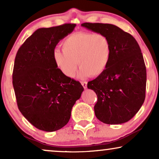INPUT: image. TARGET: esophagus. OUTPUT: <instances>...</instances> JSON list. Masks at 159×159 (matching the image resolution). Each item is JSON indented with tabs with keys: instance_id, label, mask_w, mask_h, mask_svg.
<instances>
[{
	"instance_id": "obj_1",
	"label": "esophagus",
	"mask_w": 159,
	"mask_h": 159,
	"mask_svg": "<svg viewBox=\"0 0 159 159\" xmlns=\"http://www.w3.org/2000/svg\"><path fill=\"white\" fill-rule=\"evenodd\" d=\"M81 84L84 89H86L87 87H88V82H81Z\"/></svg>"
}]
</instances>
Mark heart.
<instances>
[{
    "mask_svg": "<svg viewBox=\"0 0 159 159\" xmlns=\"http://www.w3.org/2000/svg\"><path fill=\"white\" fill-rule=\"evenodd\" d=\"M63 51L55 49L53 58L56 66L66 77H72L80 66L78 76L98 77L109 64L111 43L103 34L78 32L66 37L61 43Z\"/></svg>",
    "mask_w": 159,
    "mask_h": 159,
    "instance_id": "obj_1",
    "label": "heart"
}]
</instances>
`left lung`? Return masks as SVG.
<instances>
[{"label": "left lung", "mask_w": 159, "mask_h": 159, "mask_svg": "<svg viewBox=\"0 0 159 159\" xmlns=\"http://www.w3.org/2000/svg\"><path fill=\"white\" fill-rule=\"evenodd\" d=\"M82 27L109 38L112 55L106 71L88 82L98 96L95 114L102 122L119 125L129 121L144 103L146 68L138 42L111 24L83 23Z\"/></svg>", "instance_id": "8db88e82"}]
</instances>
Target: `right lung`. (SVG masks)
Listing matches in <instances>:
<instances>
[{
  "mask_svg": "<svg viewBox=\"0 0 159 159\" xmlns=\"http://www.w3.org/2000/svg\"><path fill=\"white\" fill-rule=\"evenodd\" d=\"M75 27L64 24L37 30L15 58L12 79L17 106L21 114L43 131L64 127L84 90L80 82L61 72L53 58L56 45Z\"/></svg>",
  "mask_w": 159,
  "mask_h": 159,
  "instance_id": "right-lung-1",
  "label": "right lung"
}]
</instances>
